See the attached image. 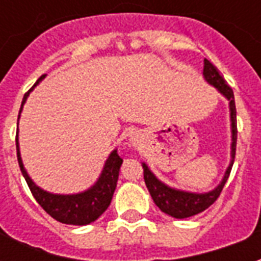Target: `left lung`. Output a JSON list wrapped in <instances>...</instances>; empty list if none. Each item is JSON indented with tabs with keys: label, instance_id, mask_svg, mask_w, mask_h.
Listing matches in <instances>:
<instances>
[{
	"label": "left lung",
	"instance_id": "obj_1",
	"mask_svg": "<svg viewBox=\"0 0 261 261\" xmlns=\"http://www.w3.org/2000/svg\"><path fill=\"white\" fill-rule=\"evenodd\" d=\"M202 75L210 85L215 86L221 95H224L229 100V112H230V131H232V144H230V162L228 169L225 172L222 180L214 190L208 193H190L172 189L168 185H165L164 181H161L149 170L147 164H142L144 168V180L147 185V189L153 202L159 207L162 213L168 214L173 218H189L193 215L202 213L204 210H207L210 205H213L215 200L218 198L225 183L229 177L232 165L235 161L236 153V137H238V128H236V108H235V97H233V91L226 81L222 78V75L219 74L215 65H213L207 59L204 60V69Z\"/></svg>",
	"mask_w": 261,
	"mask_h": 261
}]
</instances>
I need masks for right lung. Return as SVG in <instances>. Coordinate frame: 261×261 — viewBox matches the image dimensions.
I'll use <instances>...</instances> for the list:
<instances>
[{
  "label": "right lung",
  "mask_w": 261,
  "mask_h": 261,
  "mask_svg": "<svg viewBox=\"0 0 261 261\" xmlns=\"http://www.w3.org/2000/svg\"><path fill=\"white\" fill-rule=\"evenodd\" d=\"M43 78H44V75H42L37 80L36 84L25 93L22 105H20L19 116L22 113V108H23L29 93L33 91V88ZM16 153H18V164H19L20 172L25 177L33 197L42 205L43 210L48 215H51L54 219H57L59 222L68 225H88L93 221H96L110 205L112 197H113V193L116 190V186H117L120 166L123 164V159L119 156L117 149H114L113 152L109 155V158L106 159L102 173L99 176L96 183L89 187L88 190L78 193V194H53V193L46 192V190H43L35 185V181L29 177L25 166L22 164L19 142H18V131H16Z\"/></svg>",
  "instance_id": "right-lung-1"
}]
</instances>
